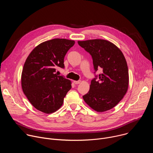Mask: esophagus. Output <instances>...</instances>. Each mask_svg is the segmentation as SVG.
<instances>
[{
	"instance_id": "obj_1",
	"label": "esophagus",
	"mask_w": 153,
	"mask_h": 153,
	"mask_svg": "<svg viewBox=\"0 0 153 153\" xmlns=\"http://www.w3.org/2000/svg\"><path fill=\"white\" fill-rule=\"evenodd\" d=\"M80 82H81L80 80H78V81L74 80V83L75 84H79V83H80Z\"/></svg>"
}]
</instances>
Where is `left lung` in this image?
<instances>
[{
  "label": "left lung",
  "instance_id": "1",
  "mask_svg": "<svg viewBox=\"0 0 153 153\" xmlns=\"http://www.w3.org/2000/svg\"><path fill=\"white\" fill-rule=\"evenodd\" d=\"M78 44L92 56L96 71L103 73L91 82L85 103L97 112L110 110L123 99L129 85L128 65L122 51L112 42L103 39L78 41Z\"/></svg>",
  "mask_w": 153,
  "mask_h": 153
}]
</instances>
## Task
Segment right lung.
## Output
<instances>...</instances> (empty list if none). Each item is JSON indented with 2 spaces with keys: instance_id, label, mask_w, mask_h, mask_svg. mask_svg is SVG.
<instances>
[{
  "instance_id": "1",
  "label": "right lung",
  "mask_w": 153,
  "mask_h": 153,
  "mask_svg": "<svg viewBox=\"0 0 153 153\" xmlns=\"http://www.w3.org/2000/svg\"><path fill=\"white\" fill-rule=\"evenodd\" d=\"M74 40L54 39L36 47L27 57L21 76L22 89L31 104L46 114L62 106L71 81L56 73L64 68V57Z\"/></svg>"
}]
</instances>
